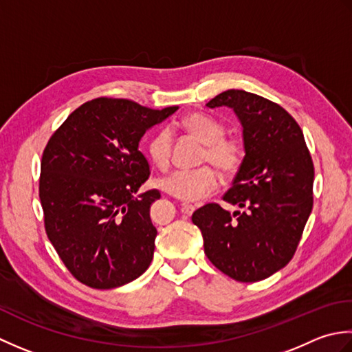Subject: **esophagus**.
<instances>
[{"label":"esophagus","instance_id":"esophagus-1","mask_svg":"<svg viewBox=\"0 0 352 352\" xmlns=\"http://www.w3.org/2000/svg\"><path fill=\"white\" fill-rule=\"evenodd\" d=\"M195 210H196V205H191L188 202L182 204V212L186 214V216H191V214L195 212Z\"/></svg>","mask_w":352,"mask_h":352}]
</instances>
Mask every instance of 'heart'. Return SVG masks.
I'll return each mask as SVG.
<instances>
[{"label":"heart","instance_id":"heart-1","mask_svg":"<svg viewBox=\"0 0 352 352\" xmlns=\"http://www.w3.org/2000/svg\"><path fill=\"white\" fill-rule=\"evenodd\" d=\"M179 124L205 144L200 162H211L226 177L236 175L245 160V142L240 138L225 136V126L202 112L188 113L179 121ZM146 150L150 161L157 168L166 170L170 166L171 150H173V133L170 129L162 127L152 133ZM156 185L171 196L195 202L217 188L219 176L211 166H202L195 170H176L157 179Z\"/></svg>","mask_w":352,"mask_h":352}]
</instances>
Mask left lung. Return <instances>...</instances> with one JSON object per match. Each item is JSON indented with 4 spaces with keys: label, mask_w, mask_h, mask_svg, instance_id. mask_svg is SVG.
Masks as SVG:
<instances>
[{
    "label": "left lung",
    "mask_w": 352,
    "mask_h": 352,
    "mask_svg": "<svg viewBox=\"0 0 352 352\" xmlns=\"http://www.w3.org/2000/svg\"><path fill=\"white\" fill-rule=\"evenodd\" d=\"M232 107L243 126L246 155L223 196L243 211L206 204L192 212L205 255L225 275L256 283L295 255L313 208L314 167L304 133L284 107L243 89L206 103Z\"/></svg>",
    "instance_id": "8db88e82"
}]
</instances>
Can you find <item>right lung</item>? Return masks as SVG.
Masks as SVG:
<instances>
[{
    "label": "right lung",
    "mask_w": 352,
    "mask_h": 352,
    "mask_svg": "<svg viewBox=\"0 0 352 352\" xmlns=\"http://www.w3.org/2000/svg\"><path fill=\"white\" fill-rule=\"evenodd\" d=\"M177 111L98 97L78 106L42 153L39 199L48 240L77 281L116 289L150 266L157 190L136 196L150 176L138 144L147 129Z\"/></svg>",
    "instance_id": "right-lung-1"
}]
</instances>
